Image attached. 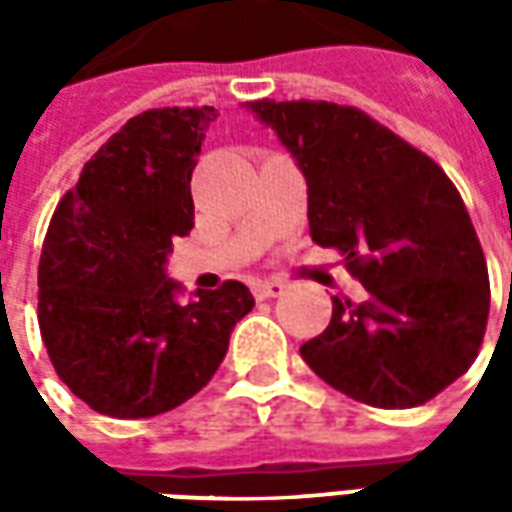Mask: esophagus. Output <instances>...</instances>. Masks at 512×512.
Segmentation results:
<instances>
[{
    "label": "esophagus",
    "mask_w": 512,
    "mask_h": 512,
    "mask_svg": "<svg viewBox=\"0 0 512 512\" xmlns=\"http://www.w3.org/2000/svg\"><path fill=\"white\" fill-rule=\"evenodd\" d=\"M285 282L282 279H263V282H257L255 285V296L257 299H277L285 293Z\"/></svg>",
    "instance_id": "34e87169"
}]
</instances>
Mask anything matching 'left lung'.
I'll return each mask as SVG.
<instances>
[{"label": "left lung", "mask_w": 512, "mask_h": 512, "mask_svg": "<svg viewBox=\"0 0 512 512\" xmlns=\"http://www.w3.org/2000/svg\"><path fill=\"white\" fill-rule=\"evenodd\" d=\"M307 178L318 246L345 255L367 299H332L301 345L315 376L376 408H414L461 378L483 343V246L444 169L356 106L252 101Z\"/></svg>", "instance_id": "8db88e82"}]
</instances>
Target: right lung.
<instances>
[{
  "instance_id": "1",
  "label": "right lung",
  "mask_w": 512,
  "mask_h": 512,
  "mask_svg": "<svg viewBox=\"0 0 512 512\" xmlns=\"http://www.w3.org/2000/svg\"><path fill=\"white\" fill-rule=\"evenodd\" d=\"M213 106H164L101 145L51 216L38 323L62 384L117 419L156 417L200 392L255 299L244 282L180 304L164 271L194 227L191 172Z\"/></svg>"
}]
</instances>
